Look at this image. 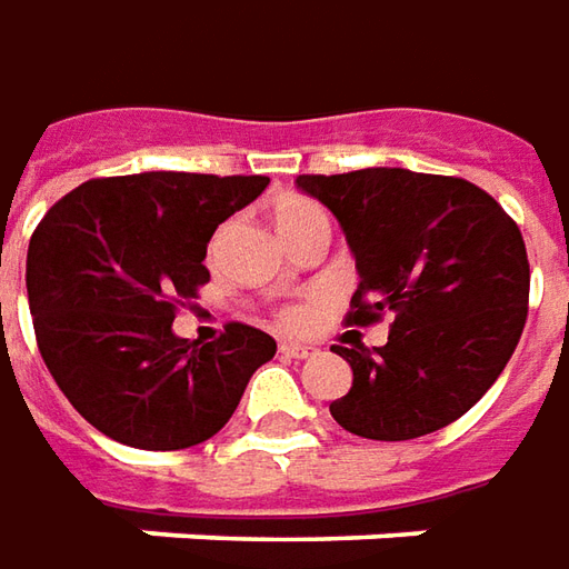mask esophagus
<instances>
[{"label": "esophagus", "instance_id": "34e87169", "mask_svg": "<svg viewBox=\"0 0 569 569\" xmlns=\"http://www.w3.org/2000/svg\"><path fill=\"white\" fill-rule=\"evenodd\" d=\"M280 355H283V358L305 361V358H311V355H315V349H311V346H299V342H280Z\"/></svg>", "mask_w": 569, "mask_h": 569}]
</instances>
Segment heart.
Segmentation results:
<instances>
[{
	"label": "heart",
	"instance_id": "1",
	"mask_svg": "<svg viewBox=\"0 0 569 569\" xmlns=\"http://www.w3.org/2000/svg\"><path fill=\"white\" fill-rule=\"evenodd\" d=\"M270 214H273V223H277L280 236H286L292 233V230H296L299 223H305L308 218L323 214V208H320L315 199L299 196V192H280V196H273V202H270ZM220 242H223V230H218V233L211 236V242H208V254H211V258L220 252ZM308 320H311V311H308L305 305H283V308L277 311V323H280L283 330H305Z\"/></svg>",
	"mask_w": 569,
	"mask_h": 569
}]
</instances>
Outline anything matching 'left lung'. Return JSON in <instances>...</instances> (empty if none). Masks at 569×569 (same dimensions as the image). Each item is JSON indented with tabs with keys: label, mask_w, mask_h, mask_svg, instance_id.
<instances>
[{
	"label": "left lung",
	"mask_w": 569,
	"mask_h": 569,
	"mask_svg": "<svg viewBox=\"0 0 569 569\" xmlns=\"http://www.w3.org/2000/svg\"><path fill=\"white\" fill-rule=\"evenodd\" d=\"M301 192L342 223L361 283L349 327L392 315L377 351L333 346L351 389L330 405L342 430L405 442L455 423L489 392L527 323L529 261L520 227L461 177L365 168L301 173Z\"/></svg>",
	"instance_id": "1"
}]
</instances>
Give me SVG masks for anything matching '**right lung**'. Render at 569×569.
<instances>
[{
    "label": "right lung",
    "instance_id": "1",
    "mask_svg": "<svg viewBox=\"0 0 569 569\" xmlns=\"http://www.w3.org/2000/svg\"><path fill=\"white\" fill-rule=\"evenodd\" d=\"M268 177L149 171L96 177L58 199L27 249V299L52 380L121 446H199L233 417L277 342L227 323L214 342L173 336L211 273L208 239Z\"/></svg>",
    "mask_w": 569,
    "mask_h": 569
}]
</instances>
